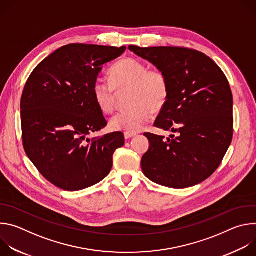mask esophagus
<instances>
[{
	"mask_svg": "<svg viewBox=\"0 0 256 256\" xmlns=\"http://www.w3.org/2000/svg\"><path fill=\"white\" fill-rule=\"evenodd\" d=\"M136 136V132H124V138H126V140H130V138Z\"/></svg>",
	"mask_w": 256,
	"mask_h": 256,
	"instance_id": "esophagus-1",
	"label": "esophagus"
}]
</instances>
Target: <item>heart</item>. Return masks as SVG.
I'll use <instances>...</instances> for the list:
<instances>
[{"label": "heart", "mask_w": 256, "mask_h": 256, "mask_svg": "<svg viewBox=\"0 0 256 256\" xmlns=\"http://www.w3.org/2000/svg\"><path fill=\"white\" fill-rule=\"evenodd\" d=\"M110 82L98 78L92 86V94L100 110L112 112L114 108V89L128 88L126 103L128 105L109 122L114 132H136L147 124L153 112L165 105L168 95V81L162 72L148 70L142 62L124 58L116 62L109 70Z\"/></svg>", "instance_id": "b5f03b06"}]
</instances>
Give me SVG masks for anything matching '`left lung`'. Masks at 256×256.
<instances>
[{
	"mask_svg": "<svg viewBox=\"0 0 256 256\" xmlns=\"http://www.w3.org/2000/svg\"><path fill=\"white\" fill-rule=\"evenodd\" d=\"M128 50L165 75L169 95L154 126L171 130L154 134L142 158L144 176L171 188L196 186L220 166L233 136V96L218 66L204 54L173 46Z\"/></svg>",
	"mask_w": 256,
	"mask_h": 256,
	"instance_id": "left-lung-1",
	"label": "left lung"
}]
</instances>
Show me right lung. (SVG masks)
I'll return each mask as SVG.
<instances>
[{
  "label": "right lung",
  "instance_id": "right-lung-1",
  "mask_svg": "<svg viewBox=\"0 0 256 256\" xmlns=\"http://www.w3.org/2000/svg\"><path fill=\"white\" fill-rule=\"evenodd\" d=\"M126 46L68 44L54 52L31 72L21 98L24 150L56 186L77 192L104 179L112 156L124 144L118 132L89 138L106 126L92 86L104 64Z\"/></svg>",
  "mask_w": 256,
  "mask_h": 256
}]
</instances>
